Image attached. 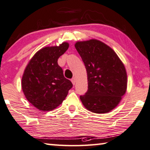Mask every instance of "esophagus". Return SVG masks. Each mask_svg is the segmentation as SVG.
Here are the masks:
<instances>
[{
  "mask_svg": "<svg viewBox=\"0 0 150 150\" xmlns=\"http://www.w3.org/2000/svg\"><path fill=\"white\" fill-rule=\"evenodd\" d=\"M71 82H72V83H73V85H75V84L76 81H75V79L74 77H73V78H72V79H71Z\"/></svg>",
  "mask_w": 150,
  "mask_h": 150,
  "instance_id": "1",
  "label": "esophagus"
}]
</instances>
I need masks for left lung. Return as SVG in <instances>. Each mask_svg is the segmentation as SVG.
Instances as JSON below:
<instances>
[{
	"mask_svg": "<svg viewBox=\"0 0 150 150\" xmlns=\"http://www.w3.org/2000/svg\"><path fill=\"white\" fill-rule=\"evenodd\" d=\"M75 46L87 73L88 89L81 100L92 112H109L126 91L124 65L112 49L98 40L77 42Z\"/></svg>",
	"mask_w": 150,
	"mask_h": 150,
	"instance_id": "obj_1",
	"label": "left lung"
}]
</instances>
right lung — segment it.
I'll return each instance as SVG.
<instances>
[{
  "label": "right lung",
  "instance_id": "obj_1",
  "mask_svg": "<svg viewBox=\"0 0 150 150\" xmlns=\"http://www.w3.org/2000/svg\"><path fill=\"white\" fill-rule=\"evenodd\" d=\"M69 48L67 42L59 47H45L37 52L26 67L22 89L27 100L41 111H51L59 106L73 87L64 77L58 65L59 57Z\"/></svg>",
  "mask_w": 150,
  "mask_h": 150
}]
</instances>
